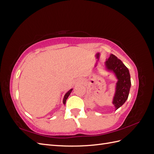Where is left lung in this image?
<instances>
[{"mask_svg": "<svg viewBox=\"0 0 154 154\" xmlns=\"http://www.w3.org/2000/svg\"><path fill=\"white\" fill-rule=\"evenodd\" d=\"M108 71L114 73L118 79L112 104L116 110L122 106L127 101L129 94L131 81L128 68L115 55L111 54L105 62Z\"/></svg>", "mask_w": 154, "mask_h": 154, "instance_id": "obj_1", "label": "left lung"}]
</instances>
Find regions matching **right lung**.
I'll list each match as a JSON object with an SVG mask.
<instances>
[{
	"label": "right lung",
	"instance_id": "add662e5",
	"mask_svg": "<svg viewBox=\"0 0 154 154\" xmlns=\"http://www.w3.org/2000/svg\"><path fill=\"white\" fill-rule=\"evenodd\" d=\"M72 88H71V90H69L66 94H65V96H64V97H63V103L65 105L66 104V100H67V99L68 98V97H69V96L70 95V94H71V92H72Z\"/></svg>",
	"mask_w": 154,
	"mask_h": 154
}]
</instances>
